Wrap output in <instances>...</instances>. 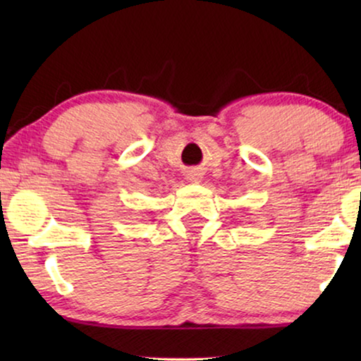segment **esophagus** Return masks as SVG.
<instances>
[{"instance_id":"obj_1","label":"esophagus","mask_w":361,"mask_h":361,"mask_svg":"<svg viewBox=\"0 0 361 361\" xmlns=\"http://www.w3.org/2000/svg\"><path fill=\"white\" fill-rule=\"evenodd\" d=\"M189 180H192V182H199V177H197V176H192Z\"/></svg>"}]
</instances>
